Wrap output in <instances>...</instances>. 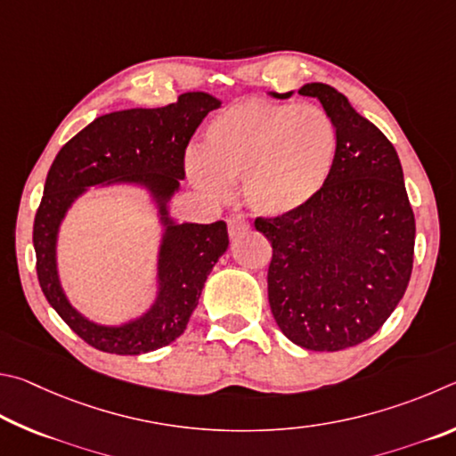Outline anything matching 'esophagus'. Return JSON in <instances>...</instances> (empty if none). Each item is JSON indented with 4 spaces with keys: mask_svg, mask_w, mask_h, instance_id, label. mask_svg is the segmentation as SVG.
I'll list each match as a JSON object with an SVG mask.
<instances>
[{
    "mask_svg": "<svg viewBox=\"0 0 456 456\" xmlns=\"http://www.w3.org/2000/svg\"><path fill=\"white\" fill-rule=\"evenodd\" d=\"M250 230V224L242 216H232V218H228V234L236 238V236H242Z\"/></svg>",
    "mask_w": 456,
    "mask_h": 456,
    "instance_id": "1",
    "label": "esophagus"
}]
</instances>
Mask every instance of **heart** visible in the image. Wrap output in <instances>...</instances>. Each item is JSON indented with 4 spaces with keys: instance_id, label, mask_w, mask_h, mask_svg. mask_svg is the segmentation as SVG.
Segmentation results:
<instances>
[{
    "instance_id": "b5f03b06",
    "label": "heart",
    "mask_w": 456,
    "mask_h": 456,
    "mask_svg": "<svg viewBox=\"0 0 456 456\" xmlns=\"http://www.w3.org/2000/svg\"><path fill=\"white\" fill-rule=\"evenodd\" d=\"M337 150V130L324 110L242 100L212 118L202 150L190 151L186 167L191 182L214 196L242 180L252 210L276 218L300 210L321 191Z\"/></svg>"
}]
</instances>
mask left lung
<instances>
[{"instance_id": "obj_1", "label": "left lung", "mask_w": 456, "mask_h": 456, "mask_svg": "<svg viewBox=\"0 0 456 456\" xmlns=\"http://www.w3.org/2000/svg\"><path fill=\"white\" fill-rule=\"evenodd\" d=\"M298 94L332 119L337 159L305 208L254 226L273 244L268 302L278 329L302 348L337 353L369 340L404 297L414 214L387 135L330 86L306 84Z\"/></svg>"}]
</instances>
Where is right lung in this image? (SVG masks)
<instances>
[{
    "label": "right lung",
    "instance_id": "right-lung-1",
    "mask_svg": "<svg viewBox=\"0 0 456 456\" xmlns=\"http://www.w3.org/2000/svg\"><path fill=\"white\" fill-rule=\"evenodd\" d=\"M220 100L186 92L164 108H134L95 118L63 146L47 172L34 220L37 281L52 308L87 345L111 354H143L186 330L216 262L228 248L226 222L175 224L167 202L183 180V156L196 127ZM138 183L157 200L165 236L159 255V297L146 315L122 327L87 322L61 290L54 242L70 202L98 183Z\"/></svg>",
    "mask_w": 456,
    "mask_h": 456
}]
</instances>
